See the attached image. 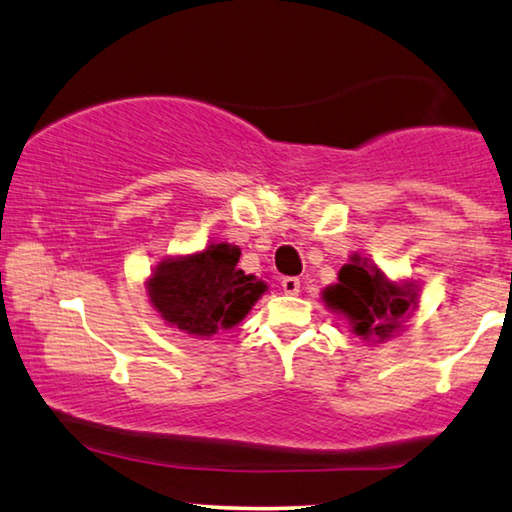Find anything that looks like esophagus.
I'll return each mask as SVG.
<instances>
[{
    "mask_svg": "<svg viewBox=\"0 0 512 512\" xmlns=\"http://www.w3.org/2000/svg\"><path fill=\"white\" fill-rule=\"evenodd\" d=\"M280 287H283L285 294H299L301 292L299 278H292V276H287V278L280 280Z\"/></svg>",
    "mask_w": 512,
    "mask_h": 512,
    "instance_id": "esophagus-1",
    "label": "esophagus"
}]
</instances>
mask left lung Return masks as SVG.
I'll list each match as a JSON object with an SVG mask.
<instances>
[{
    "mask_svg": "<svg viewBox=\"0 0 512 512\" xmlns=\"http://www.w3.org/2000/svg\"><path fill=\"white\" fill-rule=\"evenodd\" d=\"M322 301L362 341L383 343L403 331L420 308V287L390 278L366 257L352 255L338 271V283L322 290Z\"/></svg>",
    "mask_w": 512,
    "mask_h": 512,
    "instance_id": "obj_1",
    "label": "left lung"
}]
</instances>
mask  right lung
<instances>
[{
	"mask_svg": "<svg viewBox=\"0 0 512 512\" xmlns=\"http://www.w3.org/2000/svg\"><path fill=\"white\" fill-rule=\"evenodd\" d=\"M239 257L241 248L225 241L162 259L146 278L150 306L169 327L194 338L236 327L269 290L262 278L236 266Z\"/></svg>",
	"mask_w": 512,
	"mask_h": 512,
	"instance_id": "right-lung-1",
	"label": "right lung"
}]
</instances>
